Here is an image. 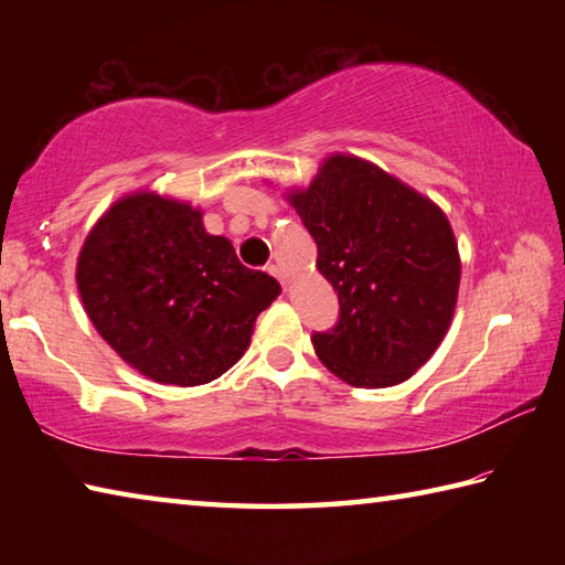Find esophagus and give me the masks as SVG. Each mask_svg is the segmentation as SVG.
<instances>
[{
    "label": "esophagus",
    "instance_id": "34e87169",
    "mask_svg": "<svg viewBox=\"0 0 565 565\" xmlns=\"http://www.w3.org/2000/svg\"><path fill=\"white\" fill-rule=\"evenodd\" d=\"M269 274H271V276H276V279H279V281H281V286H284V289H286V284H289V279H286V274H284L281 266L271 264V266H269Z\"/></svg>",
    "mask_w": 565,
    "mask_h": 565
}]
</instances>
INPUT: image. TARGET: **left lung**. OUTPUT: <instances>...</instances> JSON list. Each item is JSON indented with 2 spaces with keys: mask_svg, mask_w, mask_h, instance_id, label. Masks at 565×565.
Masks as SVG:
<instances>
[{
  "mask_svg": "<svg viewBox=\"0 0 565 565\" xmlns=\"http://www.w3.org/2000/svg\"><path fill=\"white\" fill-rule=\"evenodd\" d=\"M317 242V269L339 294V321L313 333L331 374L356 388L406 381L451 327L461 256L431 199L366 159L331 154L286 194Z\"/></svg>",
  "mask_w": 565,
  "mask_h": 565,
  "instance_id": "left-lung-1",
  "label": "left lung"
}]
</instances>
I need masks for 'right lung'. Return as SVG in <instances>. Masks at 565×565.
Here are the masks:
<instances>
[{
  "label": "right lung",
  "instance_id": "1",
  "mask_svg": "<svg viewBox=\"0 0 565 565\" xmlns=\"http://www.w3.org/2000/svg\"><path fill=\"white\" fill-rule=\"evenodd\" d=\"M202 209L134 191L92 226L76 259V289L94 329L157 384L202 386L244 356L254 321L281 294L246 269Z\"/></svg>",
  "mask_w": 565,
  "mask_h": 565
}]
</instances>
